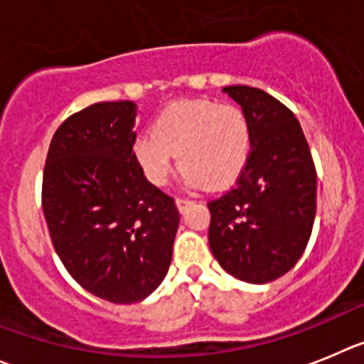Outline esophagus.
Returning a JSON list of instances; mask_svg holds the SVG:
<instances>
[{"mask_svg": "<svg viewBox=\"0 0 364 364\" xmlns=\"http://www.w3.org/2000/svg\"><path fill=\"white\" fill-rule=\"evenodd\" d=\"M188 205H192V201H190L188 198H176V206L179 208V212H183Z\"/></svg>", "mask_w": 364, "mask_h": 364, "instance_id": "1", "label": "esophagus"}]
</instances>
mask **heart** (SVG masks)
<instances>
[{
  "label": "heart",
  "mask_w": 364,
  "mask_h": 364,
  "mask_svg": "<svg viewBox=\"0 0 364 364\" xmlns=\"http://www.w3.org/2000/svg\"><path fill=\"white\" fill-rule=\"evenodd\" d=\"M134 158L152 185H165L176 165L190 186L227 188L252 152V127L241 107L214 100H179L136 137Z\"/></svg>",
  "instance_id": "1"
}]
</instances>
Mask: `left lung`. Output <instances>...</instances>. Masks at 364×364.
<instances>
[{"instance_id":"1","label":"left lung","mask_w":364,"mask_h":364,"mask_svg":"<svg viewBox=\"0 0 364 364\" xmlns=\"http://www.w3.org/2000/svg\"><path fill=\"white\" fill-rule=\"evenodd\" d=\"M248 116L252 152L234 188L208 203V245L230 276L263 284L303 255L316 219L317 174L299 121L247 85L225 87Z\"/></svg>"}]
</instances>
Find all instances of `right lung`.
<instances>
[{
  "label": "right lung",
  "instance_id": "obj_1",
  "mask_svg": "<svg viewBox=\"0 0 364 364\" xmlns=\"http://www.w3.org/2000/svg\"><path fill=\"white\" fill-rule=\"evenodd\" d=\"M132 101L90 105L55 130L43 172V214L61 263L110 303L143 301L165 279L179 212L134 158Z\"/></svg>",
  "mask_w": 364,
  "mask_h": 364
}]
</instances>
